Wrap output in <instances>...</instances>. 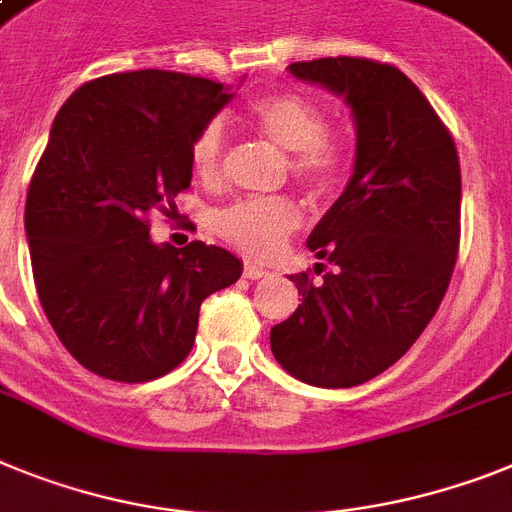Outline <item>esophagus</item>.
<instances>
[{
    "label": "esophagus",
    "instance_id": "esophagus-1",
    "mask_svg": "<svg viewBox=\"0 0 512 512\" xmlns=\"http://www.w3.org/2000/svg\"><path fill=\"white\" fill-rule=\"evenodd\" d=\"M265 276H268V270H263L260 265L244 263V278H249V281H257V278H265Z\"/></svg>",
    "mask_w": 512,
    "mask_h": 512
}]
</instances>
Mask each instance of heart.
Returning <instances> with one entry per match:
<instances>
[{"mask_svg":"<svg viewBox=\"0 0 512 512\" xmlns=\"http://www.w3.org/2000/svg\"><path fill=\"white\" fill-rule=\"evenodd\" d=\"M249 122L276 148L289 153V171L309 190L330 192L349 174L354 145L328 127V111L299 90H276L249 106ZM226 158V130L210 119L192 143V163L205 179L218 176ZM304 221L302 203L291 195L244 197L213 216L218 234L247 255L270 257Z\"/></svg>","mask_w":512,"mask_h":512,"instance_id":"heart-1","label":"heart"}]
</instances>
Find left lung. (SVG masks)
<instances>
[{"instance_id": "8db88e82", "label": "left lung", "mask_w": 512, "mask_h": 512, "mask_svg": "<svg viewBox=\"0 0 512 512\" xmlns=\"http://www.w3.org/2000/svg\"><path fill=\"white\" fill-rule=\"evenodd\" d=\"M289 70L346 96L356 163L309 234L323 278L291 276L302 304L270 330V349L296 380L354 388L414 346L448 291L461 244V163L448 127L393 64L325 57Z\"/></svg>"}]
</instances>
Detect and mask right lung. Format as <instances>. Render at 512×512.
I'll list each match as a JSON object with an SVG mask.
<instances>
[{
    "label": "right lung",
    "mask_w": 512,
    "mask_h": 512,
    "mask_svg": "<svg viewBox=\"0 0 512 512\" xmlns=\"http://www.w3.org/2000/svg\"><path fill=\"white\" fill-rule=\"evenodd\" d=\"M229 98L208 77L117 72L80 85L54 119L25 200L30 265L51 328L93 375L176 369L205 296L242 276L216 244L150 242V216L174 213L197 132Z\"/></svg>",
    "instance_id": "obj_1"
}]
</instances>
